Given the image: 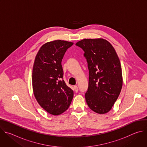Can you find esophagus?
<instances>
[{
	"label": "esophagus",
	"instance_id": "obj_1",
	"mask_svg": "<svg viewBox=\"0 0 147 147\" xmlns=\"http://www.w3.org/2000/svg\"><path fill=\"white\" fill-rule=\"evenodd\" d=\"M74 91H75L76 92H77L78 91V87L76 86H74Z\"/></svg>",
	"mask_w": 147,
	"mask_h": 147
}]
</instances>
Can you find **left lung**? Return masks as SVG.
Returning <instances> with one entry per match:
<instances>
[{"instance_id":"left-lung-1","label":"left lung","mask_w":147,"mask_h":147,"mask_svg":"<svg viewBox=\"0 0 147 147\" xmlns=\"http://www.w3.org/2000/svg\"><path fill=\"white\" fill-rule=\"evenodd\" d=\"M76 45L84 53L89 70L85 98L89 108L99 114L111 111L122 88L120 62L112 45L103 39H84Z\"/></svg>"}]
</instances>
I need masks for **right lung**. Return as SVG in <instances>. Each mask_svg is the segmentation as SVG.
I'll use <instances>...</instances> for the list:
<instances>
[{"mask_svg":"<svg viewBox=\"0 0 147 147\" xmlns=\"http://www.w3.org/2000/svg\"><path fill=\"white\" fill-rule=\"evenodd\" d=\"M73 42L61 40L49 42L41 47L32 70L34 96L40 106L49 113L59 115L69 107L73 91L63 80L61 60Z\"/></svg>","mask_w":147,"mask_h":147,"instance_id":"obj_1","label":"right lung"}]
</instances>
